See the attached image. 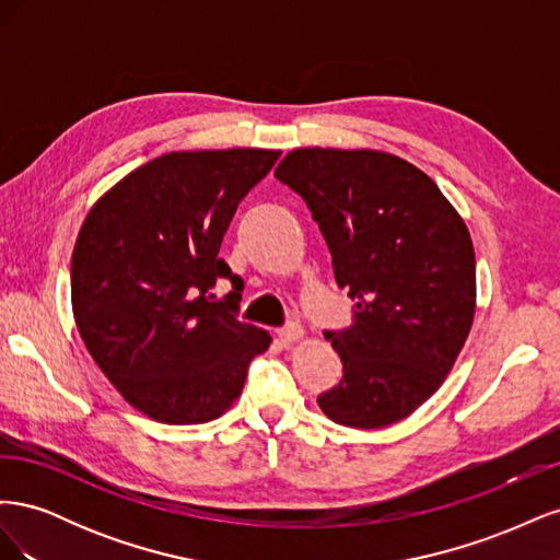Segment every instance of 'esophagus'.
<instances>
[{
  "label": "esophagus",
  "mask_w": 560,
  "mask_h": 560,
  "mask_svg": "<svg viewBox=\"0 0 560 560\" xmlns=\"http://www.w3.org/2000/svg\"><path fill=\"white\" fill-rule=\"evenodd\" d=\"M303 336H306V331H303V327H299V325H290V327H282V329H278V338H280V341H282L284 346L299 343Z\"/></svg>",
  "instance_id": "obj_1"
}]
</instances>
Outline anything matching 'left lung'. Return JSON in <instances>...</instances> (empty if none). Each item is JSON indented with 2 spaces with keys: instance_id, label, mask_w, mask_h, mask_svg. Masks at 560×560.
<instances>
[{
  "instance_id": "obj_1",
  "label": "left lung",
  "mask_w": 560,
  "mask_h": 560,
  "mask_svg": "<svg viewBox=\"0 0 560 560\" xmlns=\"http://www.w3.org/2000/svg\"><path fill=\"white\" fill-rule=\"evenodd\" d=\"M276 177L306 200L354 301V325L327 334L343 378L319 409L338 425H393L436 393L469 336L477 259L465 219L413 163L378 149H294Z\"/></svg>"
}]
</instances>
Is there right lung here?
I'll list each match as a JSON object with an SVG mask.
<instances>
[{
    "instance_id": "obj_1",
    "label": "right lung",
    "mask_w": 560,
    "mask_h": 560,
    "mask_svg": "<svg viewBox=\"0 0 560 560\" xmlns=\"http://www.w3.org/2000/svg\"><path fill=\"white\" fill-rule=\"evenodd\" d=\"M280 159L278 149L171 151L95 200L72 252V313L95 364L121 397L165 425L224 416L268 331L212 302L238 202Z\"/></svg>"
}]
</instances>
